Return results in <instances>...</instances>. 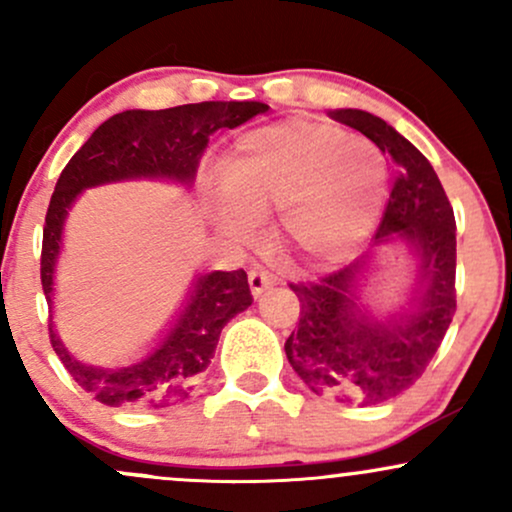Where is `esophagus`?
Instances as JSON below:
<instances>
[{
  "label": "esophagus",
  "mask_w": 512,
  "mask_h": 512,
  "mask_svg": "<svg viewBox=\"0 0 512 512\" xmlns=\"http://www.w3.org/2000/svg\"><path fill=\"white\" fill-rule=\"evenodd\" d=\"M248 281H250L252 296L255 298H260L264 291L272 289L274 286V276L269 272H264V269H252V272L248 274Z\"/></svg>",
  "instance_id": "34e87169"
}]
</instances>
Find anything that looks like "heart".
Listing matches in <instances>:
<instances>
[{
	"label": "heart",
	"instance_id": "heart-1",
	"mask_svg": "<svg viewBox=\"0 0 512 512\" xmlns=\"http://www.w3.org/2000/svg\"><path fill=\"white\" fill-rule=\"evenodd\" d=\"M223 197L214 219L228 236L248 238L252 219L276 211L286 255L332 264L349 255L378 219L387 161L375 144L344 129L286 120L243 134L221 158Z\"/></svg>",
	"mask_w": 512,
	"mask_h": 512
}]
</instances>
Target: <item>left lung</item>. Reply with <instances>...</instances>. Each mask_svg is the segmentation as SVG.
<instances>
[{"label":"left lung","mask_w":512,"mask_h":512,"mask_svg":"<svg viewBox=\"0 0 512 512\" xmlns=\"http://www.w3.org/2000/svg\"><path fill=\"white\" fill-rule=\"evenodd\" d=\"M330 117L366 134L390 158L395 185L373 245H407L416 279L409 303L387 317L361 301L370 252L313 284H291L301 317L284 351L315 395L375 407L421 378L448 332L455 315V214L428 158L395 127L356 108L332 110Z\"/></svg>","instance_id":"obj_1"}]
</instances>
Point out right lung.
Wrapping results in <instances>:
<instances>
[{
	"instance_id": "add662e5",
	"label": "right lung",
	"mask_w": 512,
	"mask_h": 512,
	"mask_svg": "<svg viewBox=\"0 0 512 512\" xmlns=\"http://www.w3.org/2000/svg\"><path fill=\"white\" fill-rule=\"evenodd\" d=\"M257 101H204L168 110H125L105 120L62 170L52 192L43 231L40 281L52 310L55 272L64 221L88 187L122 180H170L192 187L209 137L233 129L267 110ZM252 303L248 274H197L170 330L139 361L101 368L69 354L50 320V342L72 380L108 407L158 409L190 395L197 375L209 368L221 330Z\"/></svg>"
}]
</instances>
